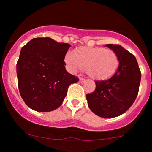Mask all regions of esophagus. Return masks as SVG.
<instances>
[{"instance_id": "1", "label": "esophagus", "mask_w": 152, "mask_h": 152, "mask_svg": "<svg viewBox=\"0 0 152 152\" xmlns=\"http://www.w3.org/2000/svg\"><path fill=\"white\" fill-rule=\"evenodd\" d=\"M85 82H86V79H83V78H79V82L80 83H84Z\"/></svg>"}]
</instances>
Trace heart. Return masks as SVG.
Segmentation results:
<instances>
[{"instance_id":"b5f03b06","label":"heart","mask_w":152,"mask_h":152,"mask_svg":"<svg viewBox=\"0 0 152 152\" xmlns=\"http://www.w3.org/2000/svg\"><path fill=\"white\" fill-rule=\"evenodd\" d=\"M65 62L72 71L85 69L87 74L96 80L110 79L119 67L117 53L102 47H79L74 52H67Z\"/></svg>"}]
</instances>
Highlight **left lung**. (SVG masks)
Returning a JSON list of instances; mask_svg holds the SVG:
<instances>
[{"label":"left lung","instance_id":"1","mask_svg":"<svg viewBox=\"0 0 152 152\" xmlns=\"http://www.w3.org/2000/svg\"><path fill=\"white\" fill-rule=\"evenodd\" d=\"M119 58V67L110 79L96 81V90L86 95L89 108L98 116L112 118L126 113L139 91L141 73L135 56L120 45L107 44Z\"/></svg>","mask_w":152,"mask_h":152}]
</instances>
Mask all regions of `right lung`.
<instances>
[{"instance_id":"right-lung-1","label":"right lung","mask_w":152,"mask_h":152,"mask_svg":"<svg viewBox=\"0 0 152 152\" xmlns=\"http://www.w3.org/2000/svg\"><path fill=\"white\" fill-rule=\"evenodd\" d=\"M70 45L49 37H37L22 48L17 62L20 94L26 104L37 112L60 107L77 76L65 70L64 59Z\"/></svg>"}]
</instances>
